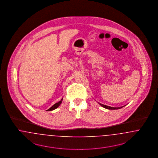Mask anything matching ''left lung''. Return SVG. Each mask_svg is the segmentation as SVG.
Returning a JSON list of instances; mask_svg holds the SVG:
<instances>
[{
	"instance_id": "8db88e82",
	"label": "left lung",
	"mask_w": 158,
	"mask_h": 158,
	"mask_svg": "<svg viewBox=\"0 0 158 158\" xmlns=\"http://www.w3.org/2000/svg\"><path fill=\"white\" fill-rule=\"evenodd\" d=\"M98 104L102 106V107H103L105 109H109V110H117V109H120L121 108H122L124 106L122 107H110V106H106V105H104L103 104H101V103H98Z\"/></svg>"
}]
</instances>
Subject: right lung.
Segmentation results:
<instances>
[{"label":"right lung","instance_id":"right-lung-1","mask_svg":"<svg viewBox=\"0 0 158 158\" xmlns=\"http://www.w3.org/2000/svg\"><path fill=\"white\" fill-rule=\"evenodd\" d=\"M62 99H63V98H62L61 100L59 102L55 103V104H54L51 107H50V108H49L48 110H47V111H52V110H54L56 109L57 107H58L60 106V105L61 104Z\"/></svg>","mask_w":158,"mask_h":158}]
</instances>
